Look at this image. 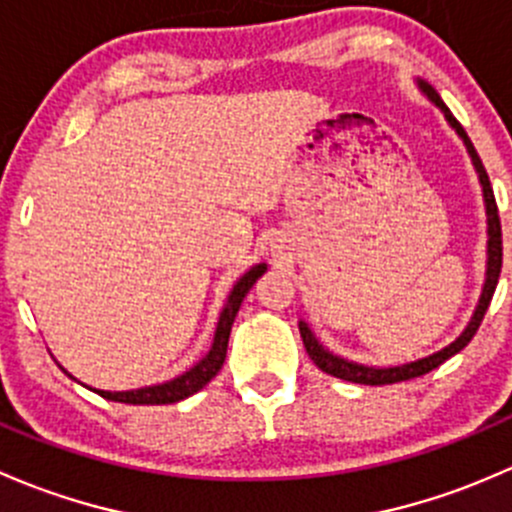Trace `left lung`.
<instances>
[{
  "label": "left lung",
  "instance_id": "8db88e82",
  "mask_svg": "<svg viewBox=\"0 0 512 512\" xmlns=\"http://www.w3.org/2000/svg\"><path fill=\"white\" fill-rule=\"evenodd\" d=\"M416 86H419V91L424 93V96L429 98L431 103H434L436 108L441 110V113H444L446 123H449L451 128L456 130L458 138L463 140L468 157H471L473 167H476L478 182H481V189H483V204H486V224H488V229H486L488 231L486 281H483L481 298H478L476 310H473L471 320H468L466 328L461 330V335H458L456 340H451L446 347H441V350L431 352V355H426V357H419V360L404 362V365L374 367V365H362V362L345 360V357H340V355H335V352H330L328 347H325L323 342H320L318 337H315L313 330L308 328V323H305V320H300V323H298L300 337H303V345H305V350H308L310 360H313L315 365H318L323 372L333 374V377H337V379H345V382L372 384V387H379V384H394V382H404V379L421 377V374H426V372L436 370V367H439V365H444V362L449 360V357L456 355V352H461L463 347H466L468 342L473 340V335H476L478 325H481L483 315H486L488 305H491L495 286H498L500 266H503V234H500L498 207H495L493 187H491V179H488L486 167H483V162H481V157H478V152H476V147H473V142L468 140L466 130L461 128V123H458L456 118H453V113H451L449 108H446V103H444V100H441L439 93H436V88L431 86L429 81H424V78H416Z\"/></svg>",
  "mask_w": 512,
  "mask_h": 512
}]
</instances>
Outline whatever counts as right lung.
I'll list each match as a JSON object with an SVG mask.
<instances>
[{
    "instance_id": "obj_1",
    "label": "right lung",
    "mask_w": 512,
    "mask_h": 512,
    "mask_svg": "<svg viewBox=\"0 0 512 512\" xmlns=\"http://www.w3.org/2000/svg\"><path fill=\"white\" fill-rule=\"evenodd\" d=\"M266 268H268L266 263H256V266H251L249 271H246L244 276L234 283V288H231L229 295H226V303L219 313V323H217V330H214L212 347H209V352L197 362V365L189 367L187 372L177 374L175 379H167V382H162V384L128 389V392H105V389L91 387L93 392H98L100 397L110 399V402H123V404H175V402H182V399L192 397V394H197L199 389L207 387V384L217 377V372L221 370V365H224V360H226L229 333H231V325H234L236 313H239V308H241V300L246 298V293L251 291V286H254L258 278L266 273ZM68 377L76 379L73 374H68Z\"/></svg>"
}]
</instances>
